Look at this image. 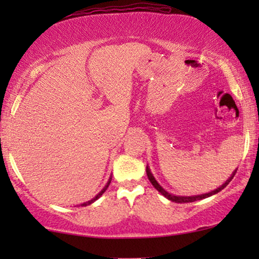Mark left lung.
Masks as SVG:
<instances>
[{
    "label": "left lung",
    "instance_id": "obj_1",
    "mask_svg": "<svg viewBox=\"0 0 259 259\" xmlns=\"http://www.w3.org/2000/svg\"><path fill=\"white\" fill-rule=\"evenodd\" d=\"M235 172H236V170H235V171H233V174H232V176H231L229 179H227V181H226L224 184H223V185H222L221 187L216 188V190H214V191H211V192L205 193V194H201V195H193V196H178V195H174V194H171V193L166 192V191L164 190V188L162 187V186L160 185V184L156 182V179H155V178H154V176H153V175H152L150 168H148V165L146 166V174H147V177H148V179H150V182L152 183V185L154 186V187L156 188V190L161 193L162 195L165 196L166 199L170 200V201H172V202H176V203L194 202V201L202 200V199H205V198H209V196H211V195H213V194H216V193L221 192V191L223 190V188H225L227 185H229V183L232 181V179H233Z\"/></svg>",
    "mask_w": 259,
    "mask_h": 259
}]
</instances>
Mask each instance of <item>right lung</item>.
Returning a JSON list of instances; mask_svg holds the SVG:
<instances>
[{
  "instance_id": "right-lung-1",
  "label": "right lung",
  "mask_w": 259,
  "mask_h": 259,
  "mask_svg": "<svg viewBox=\"0 0 259 259\" xmlns=\"http://www.w3.org/2000/svg\"><path fill=\"white\" fill-rule=\"evenodd\" d=\"M111 181H112V176H111V177H109V179H108V182H107V184H106V185H105V187L103 188V190H102V191H100V192L98 193V194H97V195H96V196H95V198H94L93 200H90V201H88V202H84V203H82V204H81V207H87V205H89V204H91V203H94L96 200H98V199L100 198V196H102V195L104 194V192L107 190V187L109 186V184H111Z\"/></svg>"
}]
</instances>
